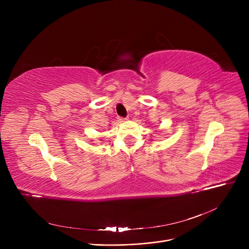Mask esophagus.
I'll return each mask as SVG.
<instances>
[{
    "label": "esophagus",
    "instance_id": "esophagus-1",
    "mask_svg": "<svg viewBox=\"0 0 249 249\" xmlns=\"http://www.w3.org/2000/svg\"><path fill=\"white\" fill-rule=\"evenodd\" d=\"M128 118H123V117H118V120H119L120 122H124L125 120H127Z\"/></svg>",
    "mask_w": 249,
    "mask_h": 249
}]
</instances>
